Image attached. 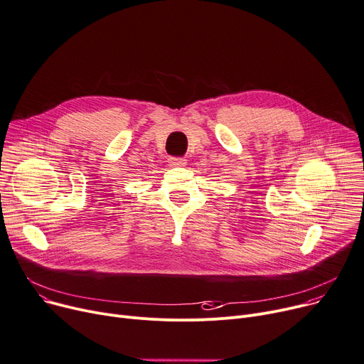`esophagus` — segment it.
<instances>
[{
    "label": "esophagus",
    "instance_id": "1",
    "mask_svg": "<svg viewBox=\"0 0 364 364\" xmlns=\"http://www.w3.org/2000/svg\"><path fill=\"white\" fill-rule=\"evenodd\" d=\"M169 163L172 166H176V167H183L186 164V159H183V157H171Z\"/></svg>",
    "mask_w": 364,
    "mask_h": 364
}]
</instances>
